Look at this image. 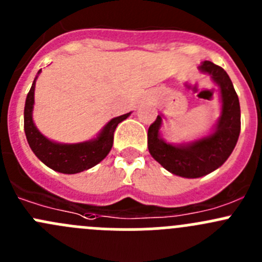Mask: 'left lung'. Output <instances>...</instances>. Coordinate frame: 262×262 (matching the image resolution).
Instances as JSON below:
<instances>
[{"label": "left lung", "mask_w": 262, "mask_h": 262, "mask_svg": "<svg viewBox=\"0 0 262 262\" xmlns=\"http://www.w3.org/2000/svg\"><path fill=\"white\" fill-rule=\"evenodd\" d=\"M198 70L209 75L219 87L221 115L207 136L186 143H168L161 136L165 119L160 114L148 129V150L168 172L186 179H198L221 167L233 152L241 132V109L233 83L226 71L209 60Z\"/></svg>", "instance_id": "1"}]
</instances>
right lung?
Returning <instances> with one entry per match:
<instances>
[{
  "mask_svg": "<svg viewBox=\"0 0 262 262\" xmlns=\"http://www.w3.org/2000/svg\"><path fill=\"white\" fill-rule=\"evenodd\" d=\"M40 72L41 70H39L38 75L34 78L30 91L26 96L25 109H24V130L31 150L44 165L60 173L73 175L94 167L109 155L114 142L116 126L119 123L125 120L132 114V112L113 118L100 130V133L90 141L80 142V143H59L52 141L39 132L33 120L34 92H35L36 78Z\"/></svg>",
  "mask_w": 262,
  "mask_h": 262,
  "instance_id": "add662e5",
  "label": "right lung"
}]
</instances>
